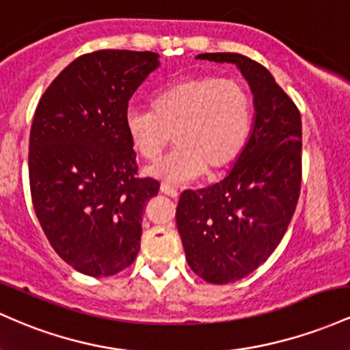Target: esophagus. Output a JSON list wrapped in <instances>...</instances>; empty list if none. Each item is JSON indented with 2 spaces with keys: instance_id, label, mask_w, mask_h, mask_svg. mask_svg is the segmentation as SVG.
<instances>
[{
  "instance_id": "esophagus-1",
  "label": "esophagus",
  "mask_w": 350,
  "mask_h": 350,
  "mask_svg": "<svg viewBox=\"0 0 350 350\" xmlns=\"http://www.w3.org/2000/svg\"><path fill=\"white\" fill-rule=\"evenodd\" d=\"M161 193L163 194H166V196H169V198H172V199H178V196H179V193L176 189H172L171 186H167V184H161Z\"/></svg>"
}]
</instances>
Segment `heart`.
Returning a JSON list of instances; mask_svg holds the SVG:
<instances>
[{
    "label": "heart",
    "instance_id": "1",
    "mask_svg": "<svg viewBox=\"0 0 350 350\" xmlns=\"http://www.w3.org/2000/svg\"><path fill=\"white\" fill-rule=\"evenodd\" d=\"M151 107L152 113L129 109L126 129L134 149L148 161H156L174 134V151L146 169L167 183L226 169L243 151L251 129V96L236 79H181L157 91Z\"/></svg>",
    "mask_w": 350,
    "mask_h": 350
}]
</instances>
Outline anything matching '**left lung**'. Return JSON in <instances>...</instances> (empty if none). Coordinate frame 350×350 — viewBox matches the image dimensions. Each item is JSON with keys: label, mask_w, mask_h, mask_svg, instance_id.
Instances as JSON below:
<instances>
[{"label": "left lung", "mask_w": 350, "mask_h": 350, "mask_svg": "<svg viewBox=\"0 0 350 350\" xmlns=\"http://www.w3.org/2000/svg\"><path fill=\"white\" fill-rule=\"evenodd\" d=\"M196 59L236 64L251 88L254 119L243 151L221 183L184 191L176 224L186 260L211 284L239 281L281 243L301 189V113L262 64L237 53Z\"/></svg>", "instance_id": "obj_1"}]
</instances>
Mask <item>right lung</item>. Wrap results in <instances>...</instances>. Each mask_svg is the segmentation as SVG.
I'll list each match as a JSON object with an SVG mask.
<instances>
[{"label": "right lung", "mask_w": 350, "mask_h": 350, "mask_svg": "<svg viewBox=\"0 0 350 350\" xmlns=\"http://www.w3.org/2000/svg\"><path fill=\"white\" fill-rule=\"evenodd\" d=\"M151 51L103 49L79 56L49 84L29 133V186L56 254L91 278L131 266L143 213L159 191L136 178L126 129L129 99L159 68Z\"/></svg>", "instance_id": "obj_1"}]
</instances>
